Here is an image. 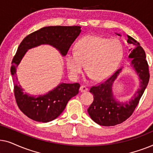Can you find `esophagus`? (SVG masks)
Returning a JSON list of instances; mask_svg holds the SVG:
<instances>
[{
  "label": "esophagus",
  "mask_w": 153,
  "mask_h": 153,
  "mask_svg": "<svg viewBox=\"0 0 153 153\" xmlns=\"http://www.w3.org/2000/svg\"><path fill=\"white\" fill-rule=\"evenodd\" d=\"M79 91H80L81 93H84V92H86L88 91V88L86 86H85V85H81L80 88H79Z\"/></svg>",
  "instance_id": "34e87169"
}]
</instances>
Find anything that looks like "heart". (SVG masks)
<instances>
[{
  "label": "heart",
  "instance_id": "1",
  "mask_svg": "<svg viewBox=\"0 0 153 153\" xmlns=\"http://www.w3.org/2000/svg\"><path fill=\"white\" fill-rule=\"evenodd\" d=\"M124 46L118 39L86 35L74 45V52L66 54L65 62L70 74L77 77L83 67L94 80L101 81L110 76L120 63Z\"/></svg>",
  "mask_w": 153,
  "mask_h": 153
}]
</instances>
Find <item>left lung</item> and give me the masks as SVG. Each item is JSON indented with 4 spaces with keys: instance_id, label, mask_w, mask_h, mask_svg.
<instances>
[{
    "instance_id": "1",
    "label": "left lung",
    "mask_w": 153,
    "mask_h": 153,
    "mask_svg": "<svg viewBox=\"0 0 153 153\" xmlns=\"http://www.w3.org/2000/svg\"><path fill=\"white\" fill-rule=\"evenodd\" d=\"M116 34L120 36V34ZM127 42L131 47L129 58H132L131 65L141 80L140 88L129 102L123 103L116 101L113 95L112 85L122 68L116 71L103 82L91 87L90 92L93 94L94 100L88 108V112L94 122L102 126H114L129 118L139 104L149 81V69L143 49L139 42L129 35Z\"/></svg>"
}]
</instances>
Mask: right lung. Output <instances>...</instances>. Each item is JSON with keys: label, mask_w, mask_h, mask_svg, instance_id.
Here are the masks:
<instances>
[{"label": "right lung", "mask_w": 153, "mask_h": 153, "mask_svg": "<svg viewBox=\"0 0 153 153\" xmlns=\"http://www.w3.org/2000/svg\"><path fill=\"white\" fill-rule=\"evenodd\" d=\"M81 32L80 26H47L27 35L19 46L12 61L11 74L14 92L19 109L29 118L37 122L47 123L56 119L63 111L69 100L79 93L80 84L60 83L44 95L31 96L24 93L19 85L16 68L27 50L41 45H49L66 56L70 46Z\"/></svg>", "instance_id": "1"}]
</instances>
